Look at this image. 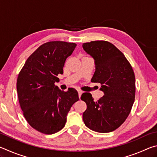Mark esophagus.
I'll list each match as a JSON object with an SVG mask.
<instances>
[{
  "label": "esophagus",
  "mask_w": 157,
  "mask_h": 157,
  "mask_svg": "<svg viewBox=\"0 0 157 157\" xmlns=\"http://www.w3.org/2000/svg\"><path fill=\"white\" fill-rule=\"evenodd\" d=\"M78 95H79V98H80V97H81V95L82 94V93H83V92H82V91H81V90H78Z\"/></svg>",
  "instance_id": "esophagus-1"
}]
</instances>
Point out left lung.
Returning a JSON list of instances; mask_svg holds the SVG:
<instances>
[{"mask_svg":"<svg viewBox=\"0 0 157 157\" xmlns=\"http://www.w3.org/2000/svg\"><path fill=\"white\" fill-rule=\"evenodd\" d=\"M82 47L95 61L91 82L100 83L104 92L98 101L90 93L82 94L81 100L87 106L82 116L84 123L93 131L113 132L125 121L134 104V71L123 53L110 42L94 41L83 44Z\"/></svg>","mask_w":157,"mask_h":157,"instance_id":"obj_1","label":"left lung"}]
</instances>
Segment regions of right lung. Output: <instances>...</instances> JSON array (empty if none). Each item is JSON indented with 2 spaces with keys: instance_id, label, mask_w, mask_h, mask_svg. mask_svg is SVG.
<instances>
[{
  "instance_id": "obj_1",
  "label": "right lung",
  "mask_w": 157,
  "mask_h": 157,
  "mask_svg": "<svg viewBox=\"0 0 157 157\" xmlns=\"http://www.w3.org/2000/svg\"><path fill=\"white\" fill-rule=\"evenodd\" d=\"M77 44L50 41L39 46L26 60L18 74L17 90L23 116L29 124L45 134L60 131L66 116L79 100L75 89L61 91L55 82L63 73L66 58Z\"/></svg>"
}]
</instances>
